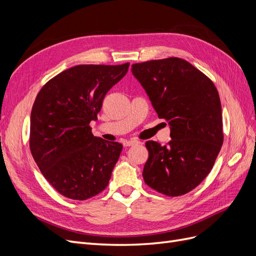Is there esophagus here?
<instances>
[{"mask_svg":"<svg viewBox=\"0 0 256 256\" xmlns=\"http://www.w3.org/2000/svg\"><path fill=\"white\" fill-rule=\"evenodd\" d=\"M138 143V142L136 141V140H126V141L122 142V145L125 146V147H129V146H134V145H136Z\"/></svg>","mask_w":256,"mask_h":256,"instance_id":"1","label":"esophagus"}]
</instances>
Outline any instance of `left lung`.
Segmentation results:
<instances>
[{"label": "left lung", "mask_w": 256, "mask_h": 256, "mask_svg": "<svg viewBox=\"0 0 256 256\" xmlns=\"http://www.w3.org/2000/svg\"><path fill=\"white\" fill-rule=\"evenodd\" d=\"M159 118L168 122L166 145L147 141V186L168 196L193 190L212 171L223 144L220 97L212 81L178 58L131 66Z\"/></svg>", "instance_id": "8db88e82"}]
</instances>
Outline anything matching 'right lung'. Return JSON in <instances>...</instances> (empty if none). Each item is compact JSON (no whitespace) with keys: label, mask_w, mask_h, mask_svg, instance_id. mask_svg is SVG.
Wrapping results in <instances>:
<instances>
[{"label":"right lung","mask_w":256,"mask_h":256,"mask_svg":"<svg viewBox=\"0 0 256 256\" xmlns=\"http://www.w3.org/2000/svg\"><path fill=\"white\" fill-rule=\"evenodd\" d=\"M122 65H78L46 83L30 112V148L62 196L85 200L104 191L122 145L92 134L106 94L128 72Z\"/></svg>","instance_id":"obj_1"}]
</instances>
